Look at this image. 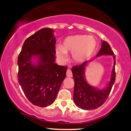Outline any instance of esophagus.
Listing matches in <instances>:
<instances>
[{
    "label": "esophagus",
    "mask_w": 131,
    "mask_h": 131,
    "mask_svg": "<svg viewBox=\"0 0 131 131\" xmlns=\"http://www.w3.org/2000/svg\"><path fill=\"white\" fill-rule=\"evenodd\" d=\"M67 77H72L73 76V74H72V72L70 69H68L67 71Z\"/></svg>",
    "instance_id": "34e87169"
}]
</instances>
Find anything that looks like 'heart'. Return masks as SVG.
Here are the masks:
<instances>
[{"label": "heart", "instance_id": "b5f03b06", "mask_svg": "<svg viewBox=\"0 0 131 131\" xmlns=\"http://www.w3.org/2000/svg\"><path fill=\"white\" fill-rule=\"evenodd\" d=\"M97 46V40L93 36L76 35L68 37L61 45H57L55 51L57 58L61 62L68 60V52L71 53L73 60L75 63L84 62L92 55Z\"/></svg>", "mask_w": 131, "mask_h": 131}]
</instances>
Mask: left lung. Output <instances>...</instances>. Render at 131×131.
Here are the masks:
<instances>
[{"label":"left lung","mask_w":131,"mask_h":131,"mask_svg":"<svg viewBox=\"0 0 131 131\" xmlns=\"http://www.w3.org/2000/svg\"><path fill=\"white\" fill-rule=\"evenodd\" d=\"M102 55H113L114 64L111 74L110 81L106 87L103 89L96 88L90 85L85 78V67L92 60L85 61L79 66H74L71 68L74 81L73 100L75 104L81 109L85 110L97 109L104 103L108 97L115 81V57L110 46L107 42L102 41V47L97 57Z\"/></svg>","instance_id":"left-lung-1"}]
</instances>
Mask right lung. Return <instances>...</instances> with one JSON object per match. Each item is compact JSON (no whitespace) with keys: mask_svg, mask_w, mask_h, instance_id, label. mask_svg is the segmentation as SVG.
<instances>
[{"mask_svg":"<svg viewBox=\"0 0 131 131\" xmlns=\"http://www.w3.org/2000/svg\"><path fill=\"white\" fill-rule=\"evenodd\" d=\"M53 32L42 28L27 38L18 58L19 85L29 101L40 107L53 103L67 73V67L55 63Z\"/></svg>","mask_w":131,"mask_h":131,"instance_id":"right-lung-1","label":"right lung"}]
</instances>
